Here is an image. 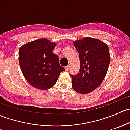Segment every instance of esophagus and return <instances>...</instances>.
<instances>
[{"instance_id": "1", "label": "esophagus", "mask_w": 130, "mask_h": 130, "mask_svg": "<svg viewBox=\"0 0 130 130\" xmlns=\"http://www.w3.org/2000/svg\"><path fill=\"white\" fill-rule=\"evenodd\" d=\"M65 70H66V71H69V70H70V66L69 65H67V66L65 67Z\"/></svg>"}]
</instances>
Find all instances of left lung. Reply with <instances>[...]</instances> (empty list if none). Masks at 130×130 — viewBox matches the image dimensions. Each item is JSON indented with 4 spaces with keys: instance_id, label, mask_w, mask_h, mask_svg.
<instances>
[{
    "instance_id": "1",
    "label": "left lung",
    "mask_w": 130,
    "mask_h": 130,
    "mask_svg": "<svg viewBox=\"0 0 130 130\" xmlns=\"http://www.w3.org/2000/svg\"><path fill=\"white\" fill-rule=\"evenodd\" d=\"M79 53L80 70L72 77V87L78 93L87 94L98 88L108 70L110 63L109 47L98 39L84 38L73 42Z\"/></svg>"
}]
</instances>
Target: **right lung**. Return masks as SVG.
Wrapping results in <instances>:
<instances>
[{"label": "right lung", "instance_id": "1", "mask_svg": "<svg viewBox=\"0 0 130 130\" xmlns=\"http://www.w3.org/2000/svg\"><path fill=\"white\" fill-rule=\"evenodd\" d=\"M56 43L46 38L31 41L19 50V63L23 75L32 86L41 90L53 87L64 67L52 51Z\"/></svg>", "mask_w": 130, "mask_h": 130}]
</instances>
